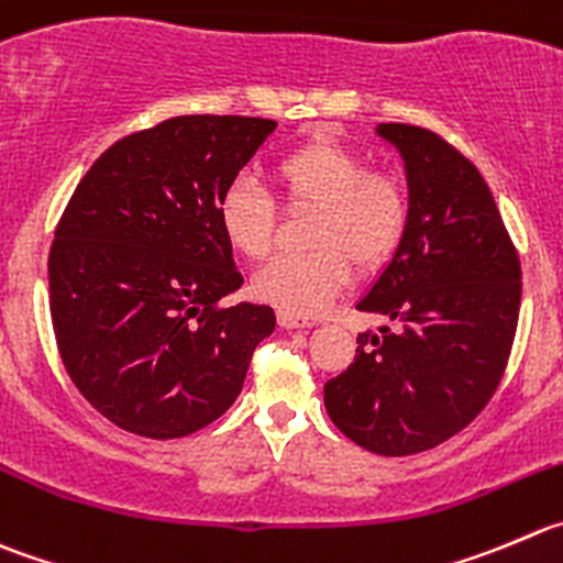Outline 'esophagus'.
Here are the masks:
<instances>
[{
    "instance_id": "obj_1",
    "label": "esophagus",
    "mask_w": 563,
    "mask_h": 563,
    "mask_svg": "<svg viewBox=\"0 0 563 563\" xmlns=\"http://www.w3.org/2000/svg\"><path fill=\"white\" fill-rule=\"evenodd\" d=\"M276 320H278V325H282V329H307V325H312V320H309V318L292 314V312H287V309H278Z\"/></svg>"
}]
</instances>
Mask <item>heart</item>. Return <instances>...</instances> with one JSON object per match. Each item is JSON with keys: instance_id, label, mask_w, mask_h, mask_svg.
<instances>
[{"instance_id": "b5f03b06", "label": "heart", "mask_w": 563, "mask_h": 563, "mask_svg": "<svg viewBox=\"0 0 563 563\" xmlns=\"http://www.w3.org/2000/svg\"><path fill=\"white\" fill-rule=\"evenodd\" d=\"M273 179L292 207H314L307 254L273 260L256 273L254 292L292 314H314L334 301L358 271H378L404 245L411 192L395 170L367 168L356 148L312 137L278 154ZM276 198L251 176H234L218 198V227L245 260H265L276 243Z\"/></svg>"}]
</instances>
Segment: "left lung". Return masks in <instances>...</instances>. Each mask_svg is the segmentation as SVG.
<instances>
[{"instance_id": "obj_1", "label": "left lung", "mask_w": 563, "mask_h": 563, "mask_svg": "<svg viewBox=\"0 0 563 563\" xmlns=\"http://www.w3.org/2000/svg\"><path fill=\"white\" fill-rule=\"evenodd\" d=\"M406 165L411 223L358 312L382 334L325 382L331 422L365 451H431L481 415L508 365L522 271L489 185L459 148L411 124H378Z\"/></svg>"}]
</instances>
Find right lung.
Wrapping results in <instances>:
<instances>
[{"instance_id":"obj_1","label":"right lung","mask_w":563,"mask_h":563,"mask_svg":"<svg viewBox=\"0 0 563 563\" xmlns=\"http://www.w3.org/2000/svg\"><path fill=\"white\" fill-rule=\"evenodd\" d=\"M271 118L176 115L112 143L74 190L49 251V312L68 376L124 431L179 439L240 395L265 303L218 307L243 285L218 227L223 187Z\"/></svg>"}]
</instances>
